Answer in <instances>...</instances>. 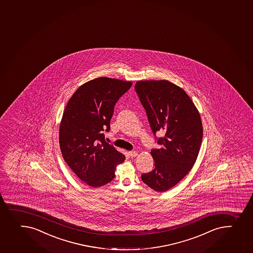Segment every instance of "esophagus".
I'll return each mask as SVG.
<instances>
[{"mask_svg": "<svg viewBox=\"0 0 253 253\" xmlns=\"http://www.w3.org/2000/svg\"><path fill=\"white\" fill-rule=\"evenodd\" d=\"M128 154H129V156H130L131 158H135V157L138 155V153L136 151H130Z\"/></svg>", "mask_w": 253, "mask_h": 253, "instance_id": "obj_1", "label": "esophagus"}]
</instances>
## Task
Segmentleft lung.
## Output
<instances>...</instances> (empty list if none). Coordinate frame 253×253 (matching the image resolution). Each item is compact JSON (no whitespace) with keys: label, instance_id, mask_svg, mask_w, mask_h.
Listing matches in <instances>:
<instances>
[{"label":"left lung","instance_id":"left-lung-1","mask_svg":"<svg viewBox=\"0 0 253 253\" xmlns=\"http://www.w3.org/2000/svg\"><path fill=\"white\" fill-rule=\"evenodd\" d=\"M134 88L154 135L164 133L157 140L161 148L150 153L154 169L141 178L152 189L165 192L195 164L203 139L200 115L186 92L169 81H139Z\"/></svg>","mask_w":253,"mask_h":253}]
</instances>
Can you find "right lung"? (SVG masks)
Masks as SVG:
<instances>
[{"instance_id": "obj_1", "label": "right lung", "mask_w": 253, "mask_h": 253, "mask_svg": "<svg viewBox=\"0 0 253 253\" xmlns=\"http://www.w3.org/2000/svg\"><path fill=\"white\" fill-rule=\"evenodd\" d=\"M130 81L99 77L80 86L69 99L60 125V150L72 171L87 185L99 188L115 177L125 156L104 140L116 102Z\"/></svg>"}]
</instances>
